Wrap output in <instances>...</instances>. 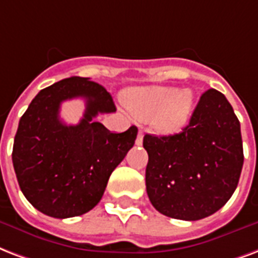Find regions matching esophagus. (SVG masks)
<instances>
[{"label":"esophagus","mask_w":258,"mask_h":258,"mask_svg":"<svg viewBox=\"0 0 258 258\" xmlns=\"http://www.w3.org/2000/svg\"><path fill=\"white\" fill-rule=\"evenodd\" d=\"M135 143H137V145H142V143H143V133H142V131H139V134H138L137 141H135Z\"/></svg>","instance_id":"obj_1"}]
</instances>
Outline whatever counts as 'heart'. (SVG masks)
<instances>
[{
  "label": "heart",
  "instance_id": "heart-1",
  "mask_svg": "<svg viewBox=\"0 0 258 258\" xmlns=\"http://www.w3.org/2000/svg\"><path fill=\"white\" fill-rule=\"evenodd\" d=\"M125 108L141 120H150L161 134L180 133L190 119L194 93L172 86H143L125 90Z\"/></svg>",
  "mask_w": 258,
  "mask_h": 258
}]
</instances>
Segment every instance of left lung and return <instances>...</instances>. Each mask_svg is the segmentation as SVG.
Instances as JSON below:
<instances>
[{
	"label": "left lung",
	"mask_w": 258,
	"mask_h": 258,
	"mask_svg": "<svg viewBox=\"0 0 258 258\" xmlns=\"http://www.w3.org/2000/svg\"><path fill=\"white\" fill-rule=\"evenodd\" d=\"M146 190L161 214L199 221L221 210L238 185L243 165L238 117L225 94L208 89L181 133L146 134Z\"/></svg>",
	"instance_id": "left-lung-1"
}]
</instances>
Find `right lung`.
I'll return each instance as SVG.
<instances>
[{
	"instance_id": "add662e5",
	"label": "right lung",
	"mask_w": 258,
	"mask_h": 258,
	"mask_svg": "<svg viewBox=\"0 0 258 258\" xmlns=\"http://www.w3.org/2000/svg\"><path fill=\"white\" fill-rule=\"evenodd\" d=\"M77 97L86 100L84 117L76 126L64 125L60 104ZM115 111L111 94L82 77L55 82L31 101L19 121L12 161L20 189L37 211L64 219L97 206L111 173L137 139L135 125L116 134L94 120Z\"/></svg>"
}]
</instances>
